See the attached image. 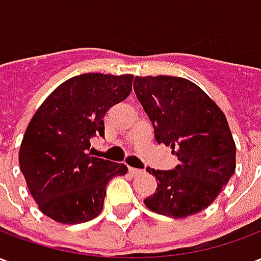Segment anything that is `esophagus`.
Masks as SVG:
<instances>
[{
	"label": "esophagus",
	"mask_w": 261,
	"mask_h": 261,
	"mask_svg": "<svg viewBox=\"0 0 261 261\" xmlns=\"http://www.w3.org/2000/svg\"><path fill=\"white\" fill-rule=\"evenodd\" d=\"M128 172H130L133 176H138L142 173V170L138 169V168H128Z\"/></svg>",
	"instance_id": "obj_1"
}]
</instances>
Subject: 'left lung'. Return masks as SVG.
<instances>
[{
    "label": "left lung",
    "instance_id": "left-lung-1",
    "mask_svg": "<svg viewBox=\"0 0 261 261\" xmlns=\"http://www.w3.org/2000/svg\"><path fill=\"white\" fill-rule=\"evenodd\" d=\"M134 92L155 130L179 165L147 172L158 181L144 202L151 211L186 218L207 208L235 173L236 145L224 112L192 81L180 76H136Z\"/></svg>",
    "mask_w": 261,
    "mask_h": 261
}]
</instances>
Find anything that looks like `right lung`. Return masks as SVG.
<instances>
[{"label":"right lung","mask_w":261,"mask_h":261,"mask_svg":"<svg viewBox=\"0 0 261 261\" xmlns=\"http://www.w3.org/2000/svg\"><path fill=\"white\" fill-rule=\"evenodd\" d=\"M134 75L89 74L54 89L28 124L19 166L39 210L61 224H82L103 208L106 185L127 173L124 164L89 153L91 138L105 136L103 117L130 95Z\"/></svg>","instance_id":"add662e5"}]
</instances>
